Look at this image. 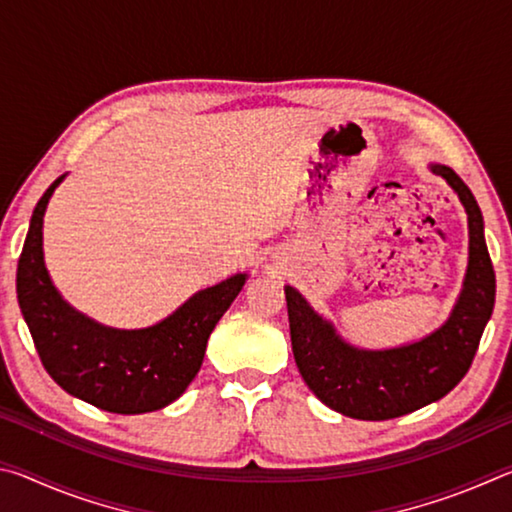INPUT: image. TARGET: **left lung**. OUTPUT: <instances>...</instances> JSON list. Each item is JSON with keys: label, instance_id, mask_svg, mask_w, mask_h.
I'll use <instances>...</instances> for the list:
<instances>
[{"label": "left lung", "instance_id": "8db88e82", "mask_svg": "<svg viewBox=\"0 0 512 512\" xmlns=\"http://www.w3.org/2000/svg\"><path fill=\"white\" fill-rule=\"evenodd\" d=\"M429 169L454 189L470 235L463 289L443 325L397 348H357L298 289L284 287L291 348L302 379L320 402L354 420L400 418L445 397L470 370L495 307L497 282L479 203L454 169L436 162Z\"/></svg>", "mask_w": 512, "mask_h": 512}]
</instances>
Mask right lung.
Masks as SVG:
<instances>
[{"label":"right lung","mask_w":512,"mask_h":512,"mask_svg":"<svg viewBox=\"0 0 512 512\" xmlns=\"http://www.w3.org/2000/svg\"><path fill=\"white\" fill-rule=\"evenodd\" d=\"M65 176L38 201L17 262V302L42 366L63 391L97 409L121 415L164 409L198 375L207 339L244 289L248 273L201 289L151 327L97 323L63 300L45 266L42 223Z\"/></svg>","instance_id":"add662e5"}]
</instances>
